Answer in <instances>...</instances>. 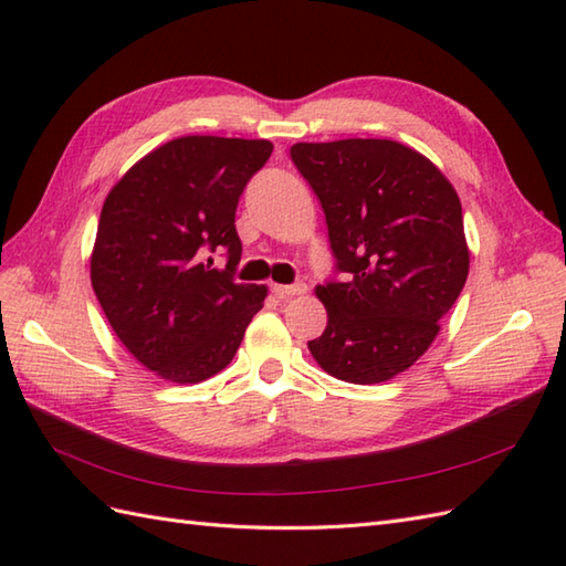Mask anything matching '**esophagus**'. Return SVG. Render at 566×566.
I'll list each match as a JSON object with an SVG mask.
<instances>
[{"mask_svg": "<svg viewBox=\"0 0 566 566\" xmlns=\"http://www.w3.org/2000/svg\"><path fill=\"white\" fill-rule=\"evenodd\" d=\"M272 292H274V296H280V298H290V296L306 294V284L304 282H296V284H272Z\"/></svg>", "mask_w": 566, "mask_h": 566, "instance_id": "34e87169", "label": "esophagus"}]
</instances>
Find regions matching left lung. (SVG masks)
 Here are the masks:
<instances>
[{"mask_svg":"<svg viewBox=\"0 0 566 566\" xmlns=\"http://www.w3.org/2000/svg\"><path fill=\"white\" fill-rule=\"evenodd\" d=\"M292 160L343 274L316 286L328 326L308 350L343 381H387L428 350L467 282L460 197L426 155L387 138L296 143Z\"/></svg>","mask_w":566,"mask_h":566,"instance_id":"8db88e82","label":"left lung"}]
</instances>
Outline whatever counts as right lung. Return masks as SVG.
I'll return each instance as SVG.
<instances>
[{"label":"right lung","instance_id":"obj_1","mask_svg":"<svg viewBox=\"0 0 566 566\" xmlns=\"http://www.w3.org/2000/svg\"><path fill=\"white\" fill-rule=\"evenodd\" d=\"M270 140L185 136L155 148L106 197L92 286L109 326L143 367L199 384L231 363L268 286L238 284L235 209ZM226 249L216 271L207 251Z\"/></svg>","mask_w":566,"mask_h":566}]
</instances>
